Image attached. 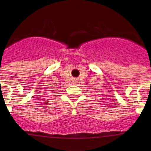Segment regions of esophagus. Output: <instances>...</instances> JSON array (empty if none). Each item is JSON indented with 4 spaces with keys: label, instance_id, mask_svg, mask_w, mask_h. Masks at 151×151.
Instances as JSON below:
<instances>
[{
    "label": "esophagus",
    "instance_id": "34e87169",
    "mask_svg": "<svg viewBox=\"0 0 151 151\" xmlns=\"http://www.w3.org/2000/svg\"><path fill=\"white\" fill-rule=\"evenodd\" d=\"M73 84H76L77 82V79H76V78H74V79L73 80Z\"/></svg>",
    "mask_w": 151,
    "mask_h": 151
}]
</instances>
